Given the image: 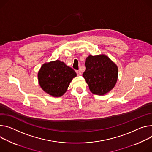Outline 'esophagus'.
Segmentation results:
<instances>
[{"instance_id": "obj_1", "label": "esophagus", "mask_w": 152, "mask_h": 152, "mask_svg": "<svg viewBox=\"0 0 152 152\" xmlns=\"http://www.w3.org/2000/svg\"><path fill=\"white\" fill-rule=\"evenodd\" d=\"M76 73H77V76L81 75V72H80L79 70H77V71H76Z\"/></svg>"}]
</instances>
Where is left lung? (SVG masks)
<instances>
[{"mask_svg":"<svg viewBox=\"0 0 152 152\" xmlns=\"http://www.w3.org/2000/svg\"><path fill=\"white\" fill-rule=\"evenodd\" d=\"M86 66L82 75L93 94L104 95L115 87L118 69L105 55H90L86 59Z\"/></svg>","mask_w":152,"mask_h":152,"instance_id":"8db88e82","label":"left lung"}]
</instances>
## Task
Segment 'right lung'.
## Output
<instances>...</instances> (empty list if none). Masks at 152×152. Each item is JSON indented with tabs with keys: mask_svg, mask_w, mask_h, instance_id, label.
<instances>
[{
	"mask_svg": "<svg viewBox=\"0 0 152 152\" xmlns=\"http://www.w3.org/2000/svg\"><path fill=\"white\" fill-rule=\"evenodd\" d=\"M76 76L73 69L57 60L42 66L38 73V80L44 91L54 97H59L66 92Z\"/></svg>",
	"mask_w": 152,
	"mask_h": 152,
	"instance_id": "obj_1",
	"label": "right lung"
}]
</instances>
